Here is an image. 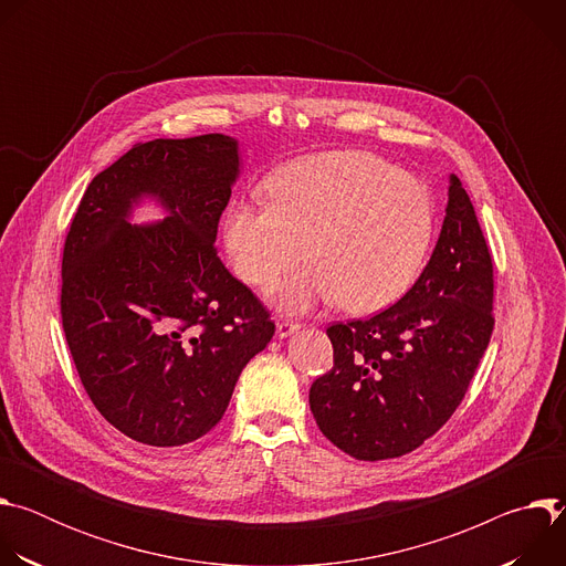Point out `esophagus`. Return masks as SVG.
Segmentation results:
<instances>
[{
    "label": "esophagus",
    "mask_w": 566,
    "mask_h": 566,
    "mask_svg": "<svg viewBox=\"0 0 566 566\" xmlns=\"http://www.w3.org/2000/svg\"><path fill=\"white\" fill-rule=\"evenodd\" d=\"M300 332V322L293 319H277V338H289L291 334Z\"/></svg>",
    "instance_id": "obj_1"
}]
</instances>
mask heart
Listing matches in <instances>:
<instances>
[{"mask_svg":"<svg viewBox=\"0 0 566 566\" xmlns=\"http://www.w3.org/2000/svg\"><path fill=\"white\" fill-rule=\"evenodd\" d=\"M269 203H234L226 249L237 275L271 291L306 258L313 266L282 291L284 308L338 300L354 313L389 306L419 277L434 234L428 190L365 151L295 160L266 184Z\"/></svg>","mask_w":566,"mask_h":566,"instance_id":"obj_1","label":"heart"}]
</instances>
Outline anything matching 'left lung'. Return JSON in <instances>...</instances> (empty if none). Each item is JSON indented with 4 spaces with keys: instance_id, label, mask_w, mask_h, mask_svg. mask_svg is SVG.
<instances>
[{
    "instance_id": "8db88e82",
    "label": "left lung",
    "mask_w": 566,
    "mask_h": 566,
    "mask_svg": "<svg viewBox=\"0 0 566 566\" xmlns=\"http://www.w3.org/2000/svg\"><path fill=\"white\" fill-rule=\"evenodd\" d=\"M493 295L486 237L452 175L441 234L412 289L371 317L327 329L334 367L308 391L322 434L360 461L417 450L468 391L493 336Z\"/></svg>"
}]
</instances>
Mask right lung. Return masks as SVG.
Segmentation results:
<instances>
[{"label":"right lung","instance_id":"right-lung-1","mask_svg":"<svg viewBox=\"0 0 566 566\" xmlns=\"http://www.w3.org/2000/svg\"><path fill=\"white\" fill-rule=\"evenodd\" d=\"M237 175V140L223 134L136 143L94 177L66 232L60 315L71 358L96 410L143 446L210 432L275 334L214 249ZM140 193L171 217L132 227Z\"/></svg>","mask_w":566,"mask_h":566}]
</instances>
